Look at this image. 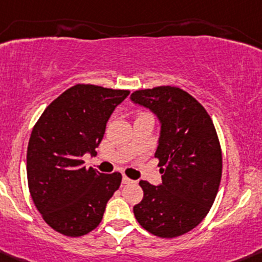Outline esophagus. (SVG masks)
<instances>
[{
	"label": "esophagus",
	"mask_w": 262,
	"mask_h": 262,
	"mask_svg": "<svg viewBox=\"0 0 262 262\" xmlns=\"http://www.w3.org/2000/svg\"><path fill=\"white\" fill-rule=\"evenodd\" d=\"M122 183H123V184H130V183H134V180H131L130 178H127V177H123L122 178Z\"/></svg>",
	"instance_id": "esophagus-1"
}]
</instances>
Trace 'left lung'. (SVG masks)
<instances>
[{"label": "left lung", "instance_id": "obj_1", "mask_svg": "<svg viewBox=\"0 0 262 262\" xmlns=\"http://www.w3.org/2000/svg\"><path fill=\"white\" fill-rule=\"evenodd\" d=\"M131 101L160 123L155 158L163 183L140 180L144 198L134 207L137 222L163 238L184 234L211 209L222 177L217 132L204 107L185 91L156 87L136 91Z\"/></svg>", "mask_w": 262, "mask_h": 262}]
</instances>
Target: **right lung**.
Wrapping results in <instances>:
<instances>
[{
    "mask_svg": "<svg viewBox=\"0 0 262 262\" xmlns=\"http://www.w3.org/2000/svg\"><path fill=\"white\" fill-rule=\"evenodd\" d=\"M130 91L77 84L42 112L28 146V183L45 222L66 236L78 237L99 225L107 202L120 188V172L102 174L83 166L96 155L116 107Z\"/></svg>",
    "mask_w": 262,
    "mask_h": 262,
    "instance_id": "add662e5",
    "label": "right lung"
}]
</instances>
